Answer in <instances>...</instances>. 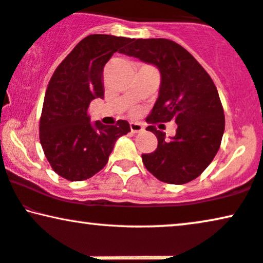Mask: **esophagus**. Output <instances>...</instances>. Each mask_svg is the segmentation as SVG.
I'll list each match as a JSON object with an SVG mask.
<instances>
[{"label": "esophagus", "mask_w": 263, "mask_h": 263, "mask_svg": "<svg viewBox=\"0 0 263 263\" xmlns=\"http://www.w3.org/2000/svg\"><path fill=\"white\" fill-rule=\"evenodd\" d=\"M130 130H132V133H140V132L144 130V125H142L141 123H138V122H132Z\"/></svg>", "instance_id": "esophagus-1"}]
</instances>
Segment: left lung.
I'll return each instance as SVG.
<instances>
[{"label": "left lung", "instance_id": "1", "mask_svg": "<svg viewBox=\"0 0 263 263\" xmlns=\"http://www.w3.org/2000/svg\"><path fill=\"white\" fill-rule=\"evenodd\" d=\"M161 72V87L148 123L174 121L176 134L148 125L158 139L156 151L142 155L146 169L163 182L182 185L198 177L219 151L224 115L219 93L203 66L183 47L165 39L134 40L123 52Z\"/></svg>", "mask_w": 263, "mask_h": 263}]
</instances>
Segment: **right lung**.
Here are the masks:
<instances>
[{
	"label": "right lung",
	"instance_id": "right-lung-1",
	"mask_svg": "<svg viewBox=\"0 0 263 263\" xmlns=\"http://www.w3.org/2000/svg\"><path fill=\"white\" fill-rule=\"evenodd\" d=\"M132 39L89 35L61 61L44 95L40 141L50 166L70 181H82L106 165L115 142L130 132L127 121L91 123L88 107L104 98L102 71L114 53H122Z\"/></svg>",
	"mask_w": 263,
	"mask_h": 263
}]
</instances>
